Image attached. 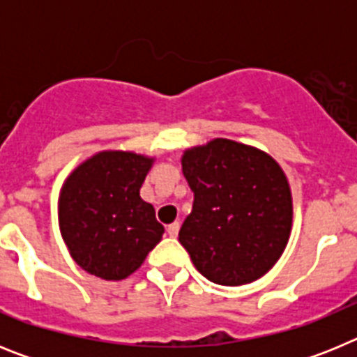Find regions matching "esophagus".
Masks as SVG:
<instances>
[{"instance_id":"34e87169","label":"esophagus","mask_w":357,"mask_h":357,"mask_svg":"<svg viewBox=\"0 0 357 357\" xmlns=\"http://www.w3.org/2000/svg\"><path fill=\"white\" fill-rule=\"evenodd\" d=\"M178 229H181V223H178V222H173V223H169L168 229H166V232H168V236H172V238H175V236L178 234Z\"/></svg>"}]
</instances>
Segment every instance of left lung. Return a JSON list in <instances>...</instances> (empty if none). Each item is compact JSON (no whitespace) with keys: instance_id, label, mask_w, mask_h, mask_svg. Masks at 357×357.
I'll use <instances>...</instances> for the list:
<instances>
[{"instance_id":"8db88e82","label":"left lung","mask_w":357,"mask_h":357,"mask_svg":"<svg viewBox=\"0 0 357 357\" xmlns=\"http://www.w3.org/2000/svg\"><path fill=\"white\" fill-rule=\"evenodd\" d=\"M195 193L178 241L211 282L241 286L263 277L291 234L293 200L275 159L248 144L209 141L182 155Z\"/></svg>"}]
</instances>
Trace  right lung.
I'll return each instance as SVG.
<instances>
[{
  "label": "right lung",
  "mask_w": 357,
  "mask_h": 357,
  "mask_svg": "<svg viewBox=\"0 0 357 357\" xmlns=\"http://www.w3.org/2000/svg\"><path fill=\"white\" fill-rule=\"evenodd\" d=\"M153 157L105 150L66 178L59 225L75 263L103 280L127 279L164 234L155 209L139 195Z\"/></svg>",
  "instance_id": "1"
}]
</instances>
